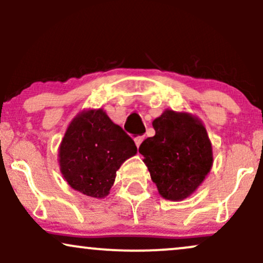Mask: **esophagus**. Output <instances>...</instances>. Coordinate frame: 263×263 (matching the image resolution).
Here are the masks:
<instances>
[{
  "label": "esophagus",
  "instance_id": "34e87169",
  "mask_svg": "<svg viewBox=\"0 0 263 263\" xmlns=\"http://www.w3.org/2000/svg\"><path fill=\"white\" fill-rule=\"evenodd\" d=\"M143 140H144L143 136H138V137H136V138H135V143H136V146L140 147L142 142H143Z\"/></svg>",
  "mask_w": 263,
  "mask_h": 263
}]
</instances>
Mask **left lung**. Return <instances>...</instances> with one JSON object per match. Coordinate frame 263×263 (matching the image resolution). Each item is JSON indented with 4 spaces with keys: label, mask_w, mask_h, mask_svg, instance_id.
Masks as SVG:
<instances>
[{
    "label": "left lung",
    "mask_w": 263,
    "mask_h": 263,
    "mask_svg": "<svg viewBox=\"0 0 263 263\" xmlns=\"http://www.w3.org/2000/svg\"><path fill=\"white\" fill-rule=\"evenodd\" d=\"M156 135L142 142L140 153L159 195L172 201L186 199L213 167V147L200 119L167 108L153 120Z\"/></svg>",
    "instance_id": "left-lung-1"
}]
</instances>
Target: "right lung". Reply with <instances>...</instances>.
Wrapping results in <instances>:
<instances>
[{"label": "right lung", "mask_w": 263, "mask_h": 263, "mask_svg": "<svg viewBox=\"0 0 263 263\" xmlns=\"http://www.w3.org/2000/svg\"><path fill=\"white\" fill-rule=\"evenodd\" d=\"M136 153L134 140L104 108H87L71 120L60 142V173L74 190L102 199L110 193L122 163Z\"/></svg>", "instance_id": "add662e5"}]
</instances>
